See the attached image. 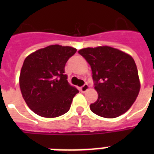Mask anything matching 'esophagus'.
Masks as SVG:
<instances>
[{
	"label": "esophagus",
	"instance_id": "1",
	"mask_svg": "<svg viewBox=\"0 0 154 154\" xmlns=\"http://www.w3.org/2000/svg\"><path fill=\"white\" fill-rule=\"evenodd\" d=\"M88 89H89V85L86 84V83L80 88V90H81L82 93H84V92H85L86 90H88Z\"/></svg>",
	"mask_w": 154,
	"mask_h": 154
}]
</instances>
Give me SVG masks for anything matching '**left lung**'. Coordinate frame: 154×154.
<instances>
[{"label":"left lung","instance_id":"1","mask_svg":"<svg viewBox=\"0 0 154 154\" xmlns=\"http://www.w3.org/2000/svg\"><path fill=\"white\" fill-rule=\"evenodd\" d=\"M78 53L91 66L98 98L90 105L95 114L114 118L125 113L140 91V81L131 56L109 46L85 48Z\"/></svg>","mask_w":154,"mask_h":154}]
</instances>
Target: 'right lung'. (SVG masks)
Wrapping results in <instances>:
<instances>
[{"label": "right lung", "instance_id": "obj_1", "mask_svg": "<svg viewBox=\"0 0 154 154\" xmlns=\"http://www.w3.org/2000/svg\"><path fill=\"white\" fill-rule=\"evenodd\" d=\"M77 49L59 45L37 50L25 58L20 74V88L27 105L36 114L57 117L70 109L79 93L65 74L67 60Z\"/></svg>", "mask_w": 154, "mask_h": 154}]
</instances>
